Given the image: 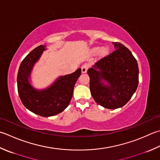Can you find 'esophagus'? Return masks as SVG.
<instances>
[{"label":"esophagus","mask_w":160,"mask_h":160,"mask_svg":"<svg viewBox=\"0 0 160 160\" xmlns=\"http://www.w3.org/2000/svg\"><path fill=\"white\" fill-rule=\"evenodd\" d=\"M89 68V65L88 64H83L82 66V67H81V71H82V73H87V70H88Z\"/></svg>","instance_id":"1"}]
</instances>
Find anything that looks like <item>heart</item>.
Returning <instances> with one entry per match:
<instances>
[{"label": "heart", "instance_id": "heart-1", "mask_svg": "<svg viewBox=\"0 0 160 160\" xmlns=\"http://www.w3.org/2000/svg\"><path fill=\"white\" fill-rule=\"evenodd\" d=\"M92 51L94 53L100 52L102 55H105L106 53H108V49L107 48H105V47H103V48H101V47H95V48H93Z\"/></svg>", "mask_w": 160, "mask_h": 160}]
</instances>
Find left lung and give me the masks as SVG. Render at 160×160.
Instances as JSON below:
<instances>
[{"label":"left lung","mask_w":160,"mask_h":160,"mask_svg":"<svg viewBox=\"0 0 160 160\" xmlns=\"http://www.w3.org/2000/svg\"><path fill=\"white\" fill-rule=\"evenodd\" d=\"M115 51L87 71L91 94L98 105L107 109L123 107L132 98L139 83L136 59L124 45L112 43Z\"/></svg>","instance_id":"left-lung-1"}]
</instances>
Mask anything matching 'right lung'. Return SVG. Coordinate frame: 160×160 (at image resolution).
Listing matches in <instances>:
<instances>
[{
  "label": "right lung",
  "mask_w": 160,
  "mask_h": 160,
  "mask_svg": "<svg viewBox=\"0 0 160 160\" xmlns=\"http://www.w3.org/2000/svg\"><path fill=\"white\" fill-rule=\"evenodd\" d=\"M46 50V46L40 45L22 61L17 75V88L21 101L28 110L41 117H49L61 113L69 105L81 68L59 76L46 88L36 89L30 82L31 73Z\"/></svg>",
  "instance_id": "add662e5"
}]
</instances>
